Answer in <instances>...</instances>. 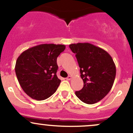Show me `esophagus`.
<instances>
[{
    "mask_svg": "<svg viewBox=\"0 0 133 133\" xmlns=\"http://www.w3.org/2000/svg\"><path fill=\"white\" fill-rule=\"evenodd\" d=\"M71 78H72V77H71V76H68V77L66 78V79H67V80H70Z\"/></svg>",
    "mask_w": 133,
    "mask_h": 133,
    "instance_id": "esophagus-1",
    "label": "esophagus"
}]
</instances>
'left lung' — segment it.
Instances as JSON below:
<instances>
[{
	"label": "left lung",
	"mask_w": 133,
	"mask_h": 133,
	"mask_svg": "<svg viewBox=\"0 0 133 133\" xmlns=\"http://www.w3.org/2000/svg\"><path fill=\"white\" fill-rule=\"evenodd\" d=\"M76 54L83 87L75 94L82 102L92 104L103 99L114 85L115 64L110 54L89 43L69 44Z\"/></svg>",
	"instance_id": "obj_1"
}]
</instances>
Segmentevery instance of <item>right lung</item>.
Returning a JSON list of instances; mask_svg holds the SVG:
<instances>
[{"mask_svg":"<svg viewBox=\"0 0 133 133\" xmlns=\"http://www.w3.org/2000/svg\"><path fill=\"white\" fill-rule=\"evenodd\" d=\"M65 48L64 44H39L27 49L18 57L16 77L29 97L42 101L56 92L61 82L56 75L57 58Z\"/></svg>","mask_w":133,"mask_h":133,"instance_id":"1","label":"right lung"}]
</instances>
